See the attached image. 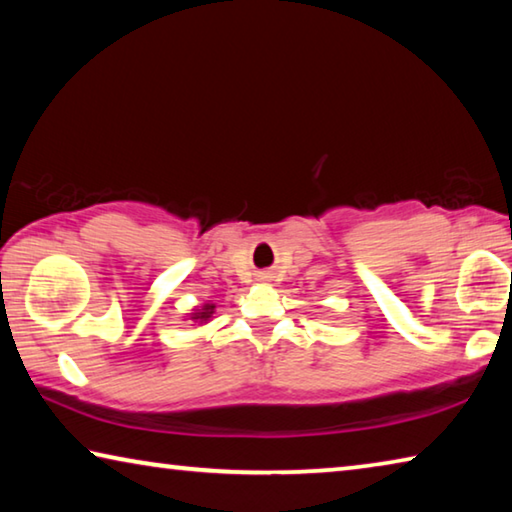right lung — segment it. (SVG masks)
<instances>
[{"label":"right lung","mask_w":512,"mask_h":512,"mask_svg":"<svg viewBox=\"0 0 512 512\" xmlns=\"http://www.w3.org/2000/svg\"><path fill=\"white\" fill-rule=\"evenodd\" d=\"M212 314H214V305H212V302H205L201 309H194V314L189 316V318H192L194 323H201L203 325V323H207V320L212 318Z\"/></svg>","instance_id":"right-lung-1"}]
</instances>
